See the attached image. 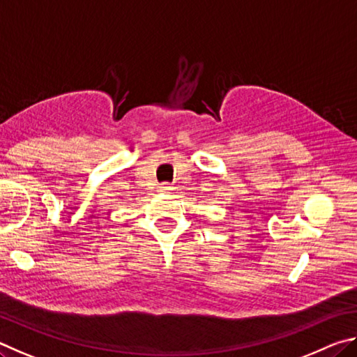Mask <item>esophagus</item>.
<instances>
[{"label": "esophagus", "instance_id": "1", "mask_svg": "<svg viewBox=\"0 0 357 357\" xmlns=\"http://www.w3.org/2000/svg\"><path fill=\"white\" fill-rule=\"evenodd\" d=\"M160 191H161V192H169V191H171V186H169L167 183H162V185L160 186Z\"/></svg>", "mask_w": 357, "mask_h": 357}]
</instances>
